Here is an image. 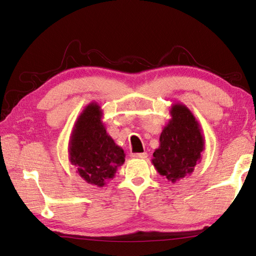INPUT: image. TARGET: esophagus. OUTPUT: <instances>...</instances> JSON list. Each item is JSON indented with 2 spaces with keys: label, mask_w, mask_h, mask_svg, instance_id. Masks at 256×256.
Masks as SVG:
<instances>
[{
  "label": "esophagus",
  "mask_w": 256,
  "mask_h": 256,
  "mask_svg": "<svg viewBox=\"0 0 256 256\" xmlns=\"http://www.w3.org/2000/svg\"><path fill=\"white\" fill-rule=\"evenodd\" d=\"M131 157L134 159H146L148 157V154L142 152V154H131Z\"/></svg>",
  "instance_id": "1"
}]
</instances>
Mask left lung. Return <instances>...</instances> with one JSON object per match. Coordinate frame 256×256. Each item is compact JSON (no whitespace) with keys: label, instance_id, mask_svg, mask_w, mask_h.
Masks as SVG:
<instances>
[{"label":"left lung","instance_id":"obj_1","mask_svg":"<svg viewBox=\"0 0 256 256\" xmlns=\"http://www.w3.org/2000/svg\"><path fill=\"white\" fill-rule=\"evenodd\" d=\"M170 112V120L160 133L151 162L160 175L176 183L192 174L201 162L204 138L196 116L184 104H172Z\"/></svg>","mask_w":256,"mask_h":256}]
</instances>
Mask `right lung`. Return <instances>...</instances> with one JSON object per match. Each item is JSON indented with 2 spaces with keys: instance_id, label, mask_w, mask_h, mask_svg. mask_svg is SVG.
<instances>
[{
  "instance_id": "add662e5",
  "label": "right lung",
  "mask_w": 256,
  "mask_h": 256,
  "mask_svg": "<svg viewBox=\"0 0 256 256\" xmlns=\"http://www.w3.org/2000/svg\"><path fill=\"white\" fill-rule=\"evenodd\" d=\"M97 102L84 107L73 126L68 141V160L86 183L98 188L114 178L125 162L124 150L108 136Z\"/></svg>"
}]
</instances>
